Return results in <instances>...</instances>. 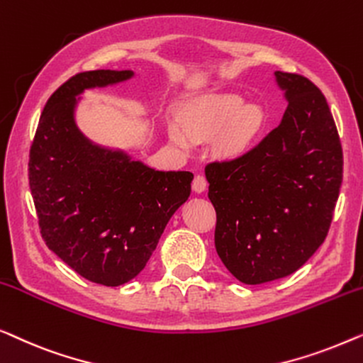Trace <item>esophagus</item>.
Instances as JSON below:
<instances>
[{"label": "esophagus", "instance_id": "esophagus-1", "mask_svg": "<svg viewBox=\"0 0 363 363\" xmlns=\"http://www.w3.org/2000/svg\"><path fill=\"white\" fill-rule=\"evenodd\" d=\"M192 189L196 191L197 194H202L203 191L207 189V179L203 177L202 174H197L196 177H194V182H192Z\"/></svg>", "mask_w": 363, "mask_h": 363}]
</instances>
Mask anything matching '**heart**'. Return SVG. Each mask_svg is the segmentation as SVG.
Segmentation results:
<instances>
[{"label":"heart","mask_w":363,"mask_h":363,"mask_svg":"<svg viewBox=\"0 0 363 363\" xmlns=\"http://www.w3.org/2000/svg\"><path fill=\"white\" fill-rule=\"evenodd\" d=\"M263 113L242 96L217 95L197 100L181 115V125H169V136L182 150H189L193 140L207 141L220 135L218 147L222 155L237 156L248 150L263 128Z\"/></svg>","instance_id":"1"}]
</instances>
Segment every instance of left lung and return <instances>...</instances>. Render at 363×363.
Returning a JSON list of instances; mask_svg holds the SVG:
<instances>
[{"mask_svg": "<svg viewBox=\"0 0 363 363\" xmlns=\"http://www.w3.org/2000/svg\"><path fill=\"white\" fill-rule=\"evenodd\" d=\"M281 123L230 161L206 166L217 212L216 248L238 281L288 277L325 240L342 184L340 138L318 86L277 70Z\"/></svg>", "mask_w": 363, "mask_h": 363, "instance_id": "8db88e82", "label": "left lung"}]
</instances>
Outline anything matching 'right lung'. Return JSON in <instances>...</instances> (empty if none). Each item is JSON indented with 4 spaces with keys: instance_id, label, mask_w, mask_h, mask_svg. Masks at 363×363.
I'll return each mask as SVG.
<instances>
[{
    "instance_id": "right-lung-1",
    "label": "right lung",
    "mask_w": 363,
    "mask_h": 363,
    "mask_svg": "<svg viewBox=\"0 0 363 363\" xmlns=\"http://www.w3.org/2000/svg\"><path fill=\"white\" fill-rule=\"evenodd\" d=\"M131 77V70L70 77L45 104L29 151V187L45 245L80 277L104 286L140 274L194 179L189 171H156L94 145L77 128V95Z\"/></svg>"
}]
</instances>
